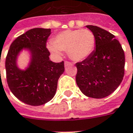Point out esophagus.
I'll return each mask as SVG.
<instances>
[{
    "mask_svg": "<svg viewBox=\"0 0 133 133\" xmlns=\"http://www.w3.org/2000/svg\"><path fill=\"white\" fill-rule=\"evenodd\" d=\"M71 63L69 62V61H66L65 62H64V66H65V67H66L67 66H69V65H71Z\"/></svg>",
    "mask_w": 133,
    "mask_h": 133,
    "instance_id": "obj_1",
    "label": "esophagus"
}]
</instances>
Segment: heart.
Instances as JSON below:
<instances>
[{
    "label": "heart",
    "mask_w": 133,
    "mask_h": 133,
    "mask_svg": "<svg viewBox=\"0 0 133 133\" xmlns=\"http://www.w3.org/2000/svg\"><path fill=\"white\" fill-rule=\"evenodd\" d=\"M95 46V36L89 29L65 30L56 34L52 43L47 44V49L55 57L61 55V52H67L70 58L81 61L92 52Z\"/></svg>",
    "instance_id": "obj_1"
}]
</instances>
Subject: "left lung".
<instances>
[{"label": "left lung", "mask_w": 133, "mask_h": 133, "mask_svg": "<svg viewBox=\"0 0 133 133\" xmlns=\"http://www.w3.org/2000/svg\"><path fill=\"white\" fill-rule=\"evenodd\" d=\"M95 36V49L76 63V83L87 97L103 98L118 87L124 75L125 56L115 36L104 29L87 26Z\"/></svg>", "instance_id": "1"}]
</instances>
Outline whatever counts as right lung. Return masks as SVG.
I'll return each instance as SVG.
<instances>
[{
	"mask_svg": "<svg viewBox=\"0 0 133 133\" xmlns=\"http://www.w3.org/2000/svg\"><path fill=\"white\" fill-rule=\"evenodd\" d=\"M50 34L51 29H32L18 36L8 51L5 63L8 86L13 95L26 104L40 106L49 101L64 72V61L55 63L49 58L50 52L46 44ZM23 48L29 49L32 55L26 70H21L16 65Z\"/></svg>",
	"mask_w": 133,
	"mask_h": 133,
	"instance_id": "1",
	"label": "right lung"
}]
</instances>
